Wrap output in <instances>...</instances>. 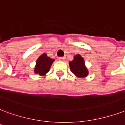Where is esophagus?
Instances as JSON below:
<instances>
[{
    "label": "esophagus",
    "mask_w": 125,
    "mask_h": 125,
    "mask_svg": "<svg viewBox=\"0 0 125 125\" xmlns=\"http://www.w3.org/2000/svg\"><path fill=\"white\" fill-rule=\"evenodd\" d=\"M65 59V57H60V58H59V60L64 61Z\"/></svg>",
    "instance_id": "1"
}]
</instances>
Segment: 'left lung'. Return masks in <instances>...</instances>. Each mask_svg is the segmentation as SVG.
Masks as SVG:
<instances>
[{
    "mask_svg": "<svg viewBox=\"0 0 125 125\" xmlns=\"http://www.w3.org/2000/svg\"><path fill=\"white\" fill-rule=\"evenodd\" d=\"M69 67L71 72L77 77L84 78L88 75V69H86L83 57L79 54L74 56V59L69 62Z\"/></svg>",
    "mask_w": 125,
    "mask_h": 125,
    "instance_id": "8db88e82",
    "label": "left lung"
}]
</instances>
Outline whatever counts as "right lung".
Masks as SVG:
<instances>
[{
  "label": "right lung",
  "mask_w": 125,
  "mask_h": 125,
  "mask_svg": "<svg viewBox=\"0 0 125 125\" xmlns=\"http://www.w3.org/2000/svg\"><path fill=\"white\" fill-rule=\"evenodd\" d=\"M54 59L48 57L46 54H42L36 62V65L35 67V73L44 76L49 71L52 63L54 62Z\"/></svg>",
  "instance_id": "obj_1"
}]
</instances>
